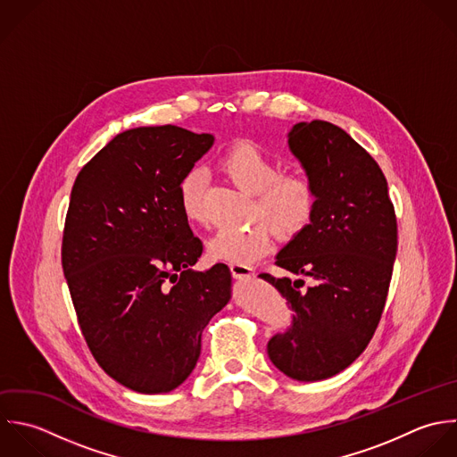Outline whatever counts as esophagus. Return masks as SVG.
<instances>
[{
    "label": "esophagus",
    "mask_w": 457,
    "mask_h": 457,
    "mask_svg": "<svg viewBox=\"0 0 457 457\" xmlns=\"http://www.w3.org/2000/svg\"><path fill=\"white\" fill-rule=\"evenodd\" d=\"M229 270H231L233 278H237V279H244V278L253 276V267L244 265V263H229Z\"/></svg>",
    "instance_id": "34e87169"
}]
</instances>
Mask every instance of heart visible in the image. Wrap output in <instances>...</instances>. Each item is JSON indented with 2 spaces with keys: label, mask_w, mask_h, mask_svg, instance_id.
Listing matches in <instances>:
<instances>
[{
  "label": "heart",
  "mask_w": 457,
  "mask_h": 457,
  "mask_svg": "<svg viewBox=\"0 0 457 457\" xmlns=\"http://www.w3.org/2000/svg\"><path fill=\"white\" fill-rule=\"evenodd\" d=\"M224 172L244 192L254 195L253 215L267 220L283 240L303 235L317 210V192L312 181L299 174L281 176L279 163L258 144L244 142L231 147L220 160ZM206 172L188 169L178 183V201L183 215L192 222L204 220L203 195ZM272 247V231L265 222L247 228H222L208 240V253L215 260L249 265Z\"/></svg>",
  "instance_id": "obj_1"
}]
</instances>
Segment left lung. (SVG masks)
I'll return each mask as SVG.
<instances>
[{
  "label": "left lung",
  "instance_id": "8db88e82",
  "mask_svg": "<svg viewBox=\"0 0 457 457\" xmlns=\"http://www.w3.org/2000/svg\"><path fill=\"white\" fill-rule=\"evenodd\" d=\"M288 147L315 187L317 210L276 256L278 267L299 278H260L294 312L267 354L285 376L310 383L345 370L372 340L392 281L397 219L378 162L342 128L297 122ZM303 277L314 285L303 289Z\"/></svg>",
  "mask_w": 457,
  "mask_h": 457
}]
</instances>
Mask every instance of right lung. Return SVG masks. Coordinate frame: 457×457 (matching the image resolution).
<instances>
[{"instance_id": "1", "label": "right lung", "mask_w": 457, "mask_h": 457, "mask_svg": "<svg viewBox=\"0 0 457 457\" xmlns=\"http://www.w3.org/2000/svg\"><path fill=\"white\" fill-rule=\"evenodd\" d=\"M213 135L142 126L115 135L78 174L62 267L85 342L99 367L138 394L187 381L201 335L231 297V272L192 270L203 244L178 201L181 176Z\"/></svg>"}]
</instances>
